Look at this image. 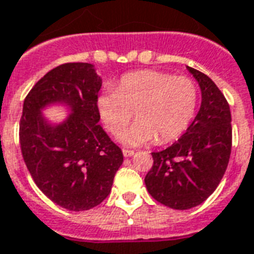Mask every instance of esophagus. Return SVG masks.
Segmentation results:
<instances>
[{"mask_svg": "<svg viewBox=\"0 0 254 254\" xmlns=\"http://www.w3.org/2000/svg\"><path fill=\"white\" fill-rule=\"evenodd\" d=\"M123 154H124V157H125V158H130V157H133V155H134V151L127 150V149H124Z\"/></svg>", "mask_w": 254, "mask_h": 254, "instance_id": "1", "label": "esophagus"}]
</instances>
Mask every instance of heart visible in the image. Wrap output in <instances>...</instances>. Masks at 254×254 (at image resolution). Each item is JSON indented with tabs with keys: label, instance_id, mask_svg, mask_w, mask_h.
I'll list each match as a JSON object with an SVG mask.
<instances>
[{
	"label": "heart",
	"instance_id": "1",
	"mask_svg": "<svg viewBox=\"0 0 254 254\" xmlns=\"http://www.w3.org/2000/svg\"><path fill=\"white\" fill-rule=\"evenodd\" d=\"M97 111L104 125L119 135L136 112L139 121L123 132L125 146L161 143L181 137L196 112L197 88L190 77L142 69L124 75L115 91L97 97Z\"/></svg>",
	"mask_w": 254,
	"mask_h": 254
}]
</instances>
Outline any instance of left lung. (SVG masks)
Segmentation results:
<instances>
[{"label":"left lung","instance_id":"8db88e82","mask_svg":"<svg viewBox=\"0 0 254 254\" xmlns=\"http://www.w3.org/2000/svg\"><path fill=\"white\" fill-rule=\"evenodd\" d=\"M187 69L200 88L199 112L178 142L151 153L154 163L145 177L151 196L174 209L196 207L216 190L232 147V119L224 95L207 75Z\"/></svg>","mask_w":254,"mask_h":254}]
</instances>
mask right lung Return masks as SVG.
I'll return each instance as SVG.
<instances>
[{"mask_svg": "<svg viewBox=\"0 0 254 254\" xmlns=\"http://www.w3.org/2000/svg\"><path fill=\"white\" fill-rule=\"evenodd\" d=\"M103 84L89 63H65L47 72L26 96L19 142L27 170L50 200L69 211H87L109 195L123 151L99 125ZM61 106L59 123L44 111Z\"/></svg>", "mask_w": 254, "mask_h": 254, "instance_id": "obj_1", "label": "right lung"}]
</instances>
